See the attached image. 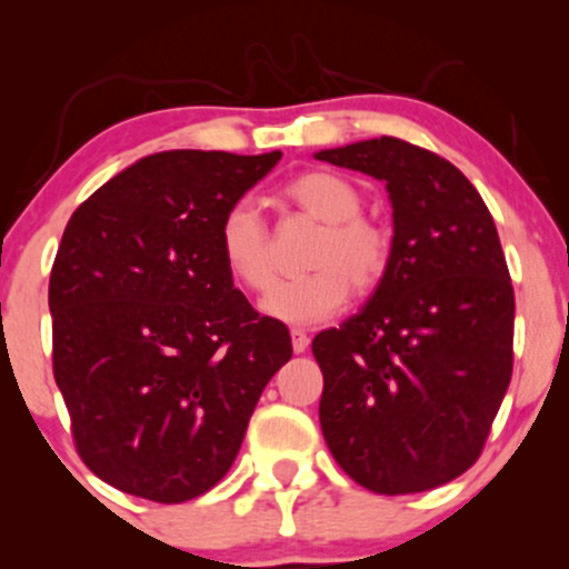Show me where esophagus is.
<instances>
[{
  "label": "esophagus",
  "mask_w": 569,
  "mask_h": 569,
  "mask_svg": "<svg viewBox=\"0 0 569 569\" xmlns=\"http://www.w3.org/2000/svg\"><path fill=\"white\" fill-rule=\"evenodd\" d=\"M307 345H310V337L302 329H291V348L293 352H305Z\"/></svg>",
  "instance_id": "1"
}]
</instances>
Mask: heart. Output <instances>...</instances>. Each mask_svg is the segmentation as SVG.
Returning <instances> with one entry per match:
<instances>
[{
    "label": "heart",
    "instance_id": "heart-1",
    "mask_svg": "<svg viewBox=\"0 0 569 569\" xmlns=\"http://www.w3.org/2000/svg\"><path fill=\"white\" fill-rule=\"evenodd\" d=\"M283 200L323 221L307 257L310 272L280 280L264 297V312L278 321L310 326L342 310L350 291L358 297L377 291L393 264V232L380 219L361 213L363 198L345 176L305 171L283 187ZM217 248L227 272L248 291L272 283L270 232L251 202L238 200L221 213Z\"/></svg>",
    "mask_w": 569,
    "mask_h": 569
}]
</instances>
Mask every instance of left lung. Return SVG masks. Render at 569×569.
<instances>
[{"instance_id":"obj_1","label":"left lung","mask_w":569,"mask_h":569,"mask_svg":"<svg viewBox=\"0 0 569 569\" xmlns=\"http://www.w3.org/2000/svg\"><path fill=\"white\" fill-rule=\"evenodd\" d=\"M318 160L382 179L393 264L358 316L312 339L321 430L356 485L426 492L485 449L513 371V286L492 213L449 160L382 139Z\"/></svg>"}]
</instances>
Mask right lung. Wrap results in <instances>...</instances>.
Segmentation results:
<instances>
[{
	"mask_svg": "<svg viewBox=\"0 0 569 569\" xmlns=\"http://www.w3.org/2000/svg\"><path fill=\"white\" fill-rule=\"evenodd\" d=\"M280 152L176 149L117 173L71 213L53 272V377L77 455L154 502L217 487L289 329L232 286L219 219Z\"/></svg>",
	"mask_w": 569,
	"mask_h": 569,
	"instance_id": "obj_1",
	"label": "right lung"
}]
</instances>
